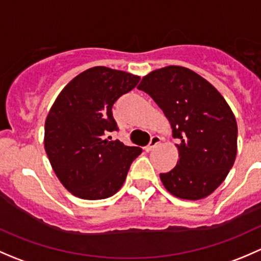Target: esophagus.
Instances as JSON below:
<instances>
[{
	"instance_id": "34e87169",
	"label": "esophagus",
	"mask_w": 261,
	"mask_h": 261,
	"mask_svg": "<svg viewBox=\"0 0 261 261\" xmlns=\"http://www.w3.org/2000/svg\"><path fill=\"white\" fill-rule=\"evenodd\" d=\"M160 140H162V139H160L159 136H152V138L150 139V143L147 144V145L145 146V150H146V151H151V150L154 149L155 146L159 145V144H160Z\"/></svg>"
}]
</instances>
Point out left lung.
<instances>
[{
	"label": "left lung",
	"mask_w": 261,
	"mask_h": 261,
	"mask_svg": "<svg viewBox=\"0 0 261 261\" xmlns=\"http://www.w3.org/2000/svg\"><path fill=\"white\" fill-rule=\"evenodd\" d=\"M163 110L178 139L177 165L160 174L173 196L206 198L226 179L238 152V123L222 94L188 68L152 70L138 86Z\"/></svg>",
	"instance_id": "left-lung-1"
}]
</instances>
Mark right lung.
Here are the masks:
<instances>
[{
	"label": "right lung",
	"instance_id": "1",
	"mask_svg": "<svg viewBox=\"0 0 261 261\" xmlns=\"http://www.w3.org/2000/svg\"><path fill=\"white\" fill-rule=\"evenodd\" d=\"M140 77L93 67L58 94L45 120L44 147L60 183L82 199H103L120 191L143 150L107 138L117 130L112 106Z\"/></svg>",
	"mask_w": 261,
	"mask_h": 261
}]
</instances>
